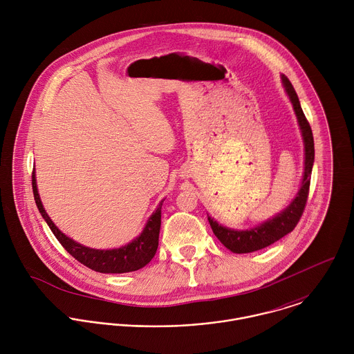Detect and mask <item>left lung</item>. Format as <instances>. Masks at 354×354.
I'll use <instances>...</instances> for the list:
<instances>
[{"mask_svg":"<svg viewBox=\"0 0 354 354\" xmlns=\"http://www.w3.org/2000/svg\"><path fill=\"white\" fill-rule=\"evenodd\" d=\"M282 84L283 88L289 97V100L293 104L297 122L301 131L304 142V173L301 185L296 196L288 207H285L282 211H279L277 215L268 218L267 221L259 223L257 226L251 229H230L221 223H218L214 218L208 216L209 226L216 236V239L233 253H250L263 250L275 241L285 237L288 233H290L296 225L299 223L304 208L308 199L309 192V184H310V174H312V166L315 160V146H313V135L312 129L309 127V122L306 121L304 115L301 104L299 101V97L289 82V79L282 75Z\"/></svg>","mask_w":354,"mask_h":354,"instance_id":"left-lung-1","label":"left lung"}]
</instances>
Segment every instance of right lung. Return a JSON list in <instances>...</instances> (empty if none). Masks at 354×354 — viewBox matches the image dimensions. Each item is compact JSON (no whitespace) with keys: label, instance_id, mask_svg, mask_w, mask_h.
Returning a JSON list of instances; mask_svg holds the SVG:
<instances>
[{"label":"right lung","instance_id":"right-lung-1","mask_svg":"<svg viewBox=\"0 0 354 354\" xmlns=\"http://www.w3.org/2000/svg\"><path fill=\"white\" fill-rule=\"evenodd\" d=\"M32 192H34V199L41 215L49 225L53 234L57 237L59 244L77 261H80L82 264L87 266L94 271L103 272V274H122V272L136 271L145 267L146 264H149L156 252L158 241H159V229H160V209L165 199L160 201L156 209L150 215L142 233L136 239H133L131 243H128L124 247L113 248V250H95V248L84 247L76 243L75 240L64 234L54 225V222L51 221L50 216L48 215L44 204L41 202V196L38 194V187H37L35 170L32 171Z\"/></svg>","mask_w":354,"mask_h":354}]
</instances>
